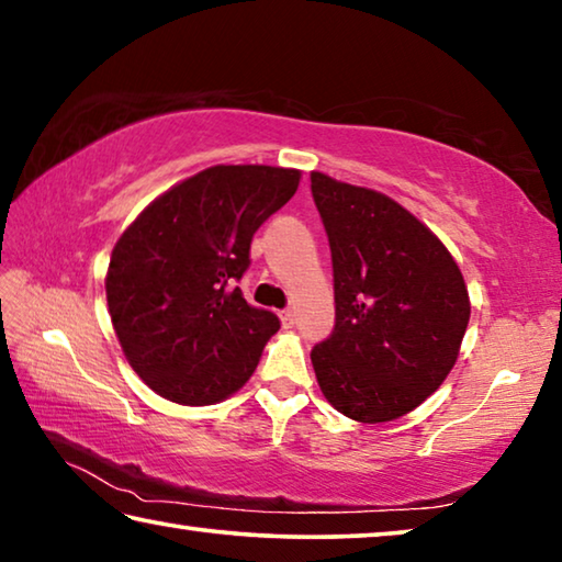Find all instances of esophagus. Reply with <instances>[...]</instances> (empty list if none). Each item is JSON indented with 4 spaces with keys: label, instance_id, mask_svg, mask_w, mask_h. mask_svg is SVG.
Returning a JSON list of instances; mask_svg holds the SVG:
<instances>
[{
    "label": "esophagus",
    "instance_id": "1",
    "mask_svg": "<svg viewBox=\"0 0 562 562\" xmlns=\"http://www.w3.org/2000/svg\"><path fill=\"white\" fill-rule=\"evenodd\" d=\"M294 319H297V315H294V310H282L280 312V322H282V327H292L294 325Z\"/></svg>",
    "mask_w": 562,
    "mask_h": 562
}]
</instances>
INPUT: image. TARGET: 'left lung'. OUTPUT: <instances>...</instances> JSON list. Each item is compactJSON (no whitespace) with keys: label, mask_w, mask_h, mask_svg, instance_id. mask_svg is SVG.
Instances as JSON below:
<instances>
[{"label":"left lung","mask_w":562,"mask_h":562,"mask_svg":"<svg viewBox=\"0 0 562 562\" xmlns=\"http://www.w3.org/2000/svg\"><path fill=\"white\" fill-rule=\"evenodd\" d=\"M335 270V331L312 349L327 402L361 424L424 404L459 359L471 300L446 245L372 188L312 170Z\"/></svg>","instance_id":"8db88e82"}]
</instances>
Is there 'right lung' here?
Here are the masks:
<instances>
[{
    "label": "right lung",
    "instance_id": "right-lung-1",
    "mask_svg": "<svg viewBox=\"0 0 562 562\" xmlns=\"http://www.w3.org/2000/svg\"><path fill=\"white\" fill-rule=\"evenodd\" d=\"M300 178L297 168H205L148 203L113 245L109 315L133 372L158 396L207 406L252 376L280 319L233 282L250 265L255 231Z\"/></svg>",
    "mask_w": 562,
    "mask_h": 562
}]
</instances>
